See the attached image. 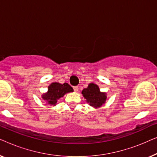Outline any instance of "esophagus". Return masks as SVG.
Instances as JSON below:
<instances>
[{"instance_id": "34e87169", "label": "esophagus", "mask_w": 157, "mask_h": 157, "mask_svg": "<svg viewBox=\"0 0 157 157\" xmlns=\"http://www.w3.org/2000/svg\"><path fill=\"white\" fill-rule=\"evenodd\" d=\"M74 88V91H76V92H77L78 91V86H74L73 87Z\"/></svg>"}]
</instances>
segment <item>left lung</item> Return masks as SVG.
<instances>
[{
	"label": "left lung",
	"instance_id": "left-lung-1",
	"mask_svg": "<svg viewBox=\"0 0 157 157\" xmlns=\"http://www.w3.org/2000/svg\"><path fill=\"white\" fill-rule=\"evenodd\" d=\"M81 94L86 99V102L94 108H98L104 104L107 98L106 94L101 92L99 87L94 83H89L88 87L83 89Z\"/></svg>",
	"mask_w": 157,
	"mask_h": 157
}]
</instances>
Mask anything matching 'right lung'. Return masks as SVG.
<instances>
[{
    "mask_svg": "<svg viewBox=\"0 0 157 157\" xmlns=\"http://www.w3.org/2000/svg\"><path fill=\"white\" fill-rule=\"evenodd\" d=\"M73 91L74 89L68 83H64L61 84L54 82L51 83L48 87V91L42 95V98L51 106H56L59 98L63 97L66 94Z\"/></svg>",
    "mask_w": 157,
    "mask_h": 157,
    "instance_id": "right-lung-1",
    "label": "right lung"
}]
</instances>
